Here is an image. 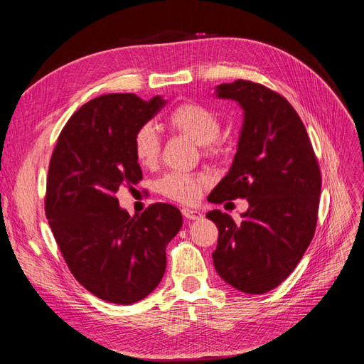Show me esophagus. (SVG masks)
Wrapping results in <instances>:
<instances>
[{
	"mask_svg": "<svg viewBox=\"0 0 364 364\" xmlns=\"http://www.w3.org/2000/svg\"><path fill=\"white\" fill-rule=\"evenodd\" d=\"M182 215L185 218H188V220H199V218H202V214L199 211H196V209H190V208H183L182 209Z\"/></svg>",
	"mask_w": 364,
	"mask_h": 364,
	"instance_id": "obj_1",
	"label": "esophagus"
}]
</instances>
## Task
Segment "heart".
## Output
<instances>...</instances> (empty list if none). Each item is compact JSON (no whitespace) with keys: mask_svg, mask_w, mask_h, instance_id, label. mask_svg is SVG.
Returning a JSON list of instances; mask_svg holds the SVG:
<instances>
[{"mask_svg":"<svg viewBox=\"0 0 364 364\" xmlns=\"http://www.w3.org/2000/svg\"><path fill=\"white\" fill-rule=\"evenodd\" d=\"M167 123L171 130L179 132L202 146L205 155H217L222 150L218 141L222 121L214 109L196 102L179 105L168 115ZM161 153V139L150 124L141 126L134 136V156L141 167L156 165ZM208 183L200 173H168L156 182V190L167 199L179 203L199 200Z\"/></svg>","mask_w":364,"mask_h":364,"instance_id":"b5f03b06","label":"heart"}]
</instances>
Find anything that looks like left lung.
Returning <instances> with one entry per match:
<instances>
[{
  "label": "left lung",
  "instance_id": "1",
  "mask_svg": "<svg viewBox=\"0 0 364 364\" xmlns=\"http://www.w3.org/2000/svg\"><path fill=\"white\" fill-rule=\"evenodd\" d=\"M218 98L245 111L229 173L208 196L213 203L247 199L235 223L226 213L209 211L218 228L213 261L234 289L267 293L289 277L314 237L322 178L302 119L282 95L249 80L217 86Z\"/></svg>",
  "mask_w": 364,
  "mask_h": 364
}]
</instances>
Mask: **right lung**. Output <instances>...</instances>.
<instances>
[{
  "label": "right lung",
  "mask_w": 364,
  "mask_h": 364,
  "mask_svg": "<svg viewBox=\"0 0 364 364\" xmlns=\"http://www.w3.org/2000/svg\"><path fill=\"white\" fill-rule=\"evenodd\" d=\"M165 103L159 95L97 97L73 114L51 155L46 215L54 240L74 278L111 304L138 302L158 287L165 247L182 226L173 205L130 217L115 196L142 179L134 136Z\"/></svg>",
  "instance_id": "obj_1"
}]
</instances>
